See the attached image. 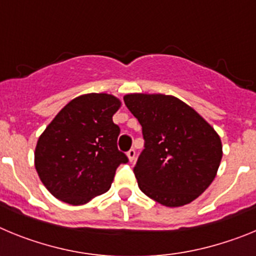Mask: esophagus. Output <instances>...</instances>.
Segmentation results:
<instances>
[{
    "instance_id": "obj_1",
    "label": "esophagus",
    "mask_w": 256,
    "mask_h": 256,
    "mask_svg": "<svg viewBox=\"0 0 256 256\" xmlns=\"http://www.w3.org/2000/svg\"><path fill=\"white\" fill-rule=\"evenodd\" d=\"M126 156H128V159H130V162H133L136 158V150L134 148H130L128 152H126Z\"/></svg>"
}]
</instances>
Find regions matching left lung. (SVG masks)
Wrapping results in <instances>:
<instances>
[{"mask_svg": "<svg viewBox=\"0 0 256 256\" xmlns=\"http://www.w3.org/2000/svg\"><path fill=\"white\" fill-rule=\"evenodd\" d=\"M124 102L142 126L144 140L133 168L140 190L170 208L198 198L214 180L220 164L218 133L174 96L130 94Z\"/></svg>", "mask_w": 256, "mask_h": 256, "instance_id": "8db88e82", "label": "left lung"}]
</instances>
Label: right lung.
Wrapping results in <instances>:
<instances>
[{
    "instance_id": "1",
    "label": "right lung",
    "mask_w": 256,
    "mask_h": 256,
    "mask_svg": "<svg viewBox=\"0 0 256 256\" xmlns=\"http://www.w3.org/2000/svg\"><path fill=\"white\" fill-rule=\"evenodd\" d=\"M120 105L112 94H82L61 108L40 136L36 169L56 198L83 205L112 187L118 166L128 162L118 150L120 128L112 122Z\"/></svg>"
}]
</instances>
